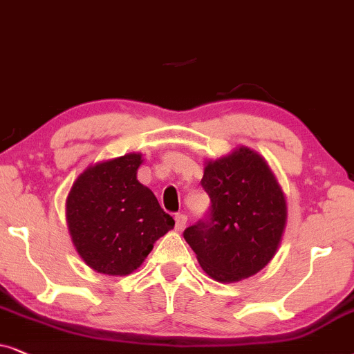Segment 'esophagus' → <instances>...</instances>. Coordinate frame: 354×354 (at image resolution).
Returning a JSON list of instances; mask_svg holds the SVG:
<instances>
[{
	"label": "esophagus",
	"mask_w": 354,
	"mask_h": 354,
	"mask_svg": "<svg viewBox=\"0 0 354 354\" xmlns=\"http://www.w3.org/2000/svg\"><path fill=\"white\" fill-rule=\"evenodd\" d=\"M187 223V216L185 214H176L174 215V226H176L178 232H181Z\"/></svg>",
	"instance_id": "34e87169"
}]
</instances>
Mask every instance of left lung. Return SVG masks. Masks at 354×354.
<instances>
[{
    "label": "left lung",
    "mask_w": 354,
    "mask_h": 354,
    "mask_svg": "<svg viewBox=\"0 0 354 354\" xmlns=\"http://www.w3.org/2000/svg\"><path fill=\"white\" fill-rule=\"evenodd\" d=\"M210 197L205 216L183 236L216 281H238L262 270L279 249L286 202L261 155L236 149L209 162L201 180Z\"/></svg>",
    "instance_id": "1"
}]
</instances>
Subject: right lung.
<instances>
[{
  "label": "right lung",
  "instance_id": "right-lung-1",
  "mask_svg": "<svg viewBox=\"0 0 354 354\" xmlns=\"http://www.w3.org/2000/svg\"><path fill=\"white\" fill-rule=\"evenodd\" d=\"M139 153L87 168L66 202L73 243L88 267L128 275L140 267L153 243L174 226L153 192L138 181Z\"/></svg>",
  "mask_w": 354,
  "mask_h": 354
}]
</instances>
